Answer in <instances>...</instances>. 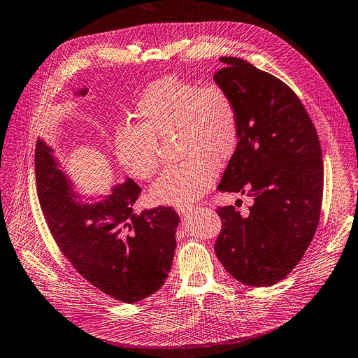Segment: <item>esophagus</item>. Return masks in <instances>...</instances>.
<instances>
[{"instance_id": "esophagus-1", "label": "esophagus", "mask_w": 358, "mask_h": 358, "mask_svg": "<svg viewBox=\"0 0 358 358\" xmlns=\"http://www.w3.org/2000/svg\"><path fill=\"white\" fill-rule=\"evenodd\" d=\"M176 211L180 214L181 217H188L189 214L194 211V206H178L176 208Z\"/></svg>"}]
</instances>
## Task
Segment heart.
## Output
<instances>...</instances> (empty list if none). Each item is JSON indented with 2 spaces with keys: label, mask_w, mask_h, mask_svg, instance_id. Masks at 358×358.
Listing matches in <instances>:
<instances>
[{
  "label": "heart",
  "mask_w": 358,
  "mask_h": 358,
  "mask_svg": "<svg viewBox=\"0 0 358 358\" xmlns=\"http://www.w3.org/2000/svg\"><path fill=\"white\" fill-rule=\"evenodd\" d=\"M139 125L115 132L116 155L141 180L159 169L157 141L177 138L185 161L165 170L151 194L162 204L185 206L200 199L217 177V165L234 154L241 136V115L231 94L220 86H201L173 76L147 87L136 105Z\"/></svg>",
  "instance_id": "b5f03b06"
}]
</instances>
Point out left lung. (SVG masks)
I'll list each match as a JSON object with an SVG mask.
<instances>
[{
  "mask_svg": "<svg viewBox=\"0 0 358 358\" xmlns=\"http://www.w3.org/2000/svg\"><path fill=\"white\" fill-rule=\"evenodd\" d=\"M220 62L214 82L239 109L241 136L217 189L246 194L253 206L246 217L233 206L216 210L223 227L214 250L236 280L271 287L298 265L320 222V139L288 85L242 59Z\"/></svg>",
  "mask_w": 358,
  "mask_h": 358,
  "instance_id": "8db88e82",
  "label": "left lung"
}]
</instances>
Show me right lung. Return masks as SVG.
<instances>
[{"label":"right lung","instance_id":"1","mask_svg":"<svg viewBox=\"0 0 358 358\" xmlns=\"http://www.w3.org/2000/svg\"><path fill=\"white\" fill-rule=\"evenodd\" d=\"M86 93L80 89L75 94ZM53 152L37 139V196L62 253L94 288L117 301L135 303L155 294L173 265L180 223L176 210L159 206L134 213L141 187L131 178L99 200L80 196Z\"/></svg>","mask_w":358,"mask_h":358}]
</instances>
